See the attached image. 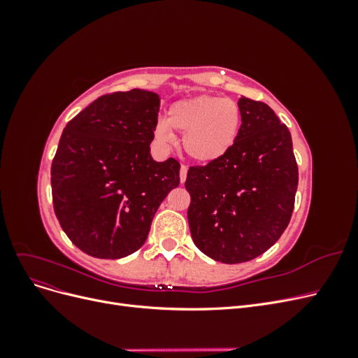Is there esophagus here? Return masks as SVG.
Returning a JSON list of instances; mask_svg holds the SVG:
<instances>
[{
    "instance_id": "1",
    "label": "esophagus",
    "mask_w": 358,
    "mask_h": 358,
    "mask_svg": "<svg viewBox=\"0 0 358 358\" xmlns=\"http://www.w3.org/2000/svg\"><path fill=\"white\" fill-rule=\"evenodd\" d=\"M187 173H188V167H187V166H180V171H179L180 183L185 182V179H187Z\"/></svg>"
}]
</instances>
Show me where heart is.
I'll list each match as a JSON object with an SVG mask.
<instances>
[{
    "label": "heart",
    "mask_w": 358,
    "mask_h": 358,
    "mask_svg": "<svg viewBox=\"0 0 358 358\" xmlns=\"http://www.w3.org/2000/svg\"><path fill=\"white\" fill-rule=\"evenodd\" d=\"M242 128L239 104L218 95L200 94L173 103L154 128V138L162 148L176 143L175 131L183 134L182 146L187 155L210 164L230 152Z\"/></svg>",
    "instance_id": "b5f03b06"
}]
</instances>
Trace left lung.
Instances as JSON below:
<instances>
[{"label": "left lung", "instance_id": "8db88e82", "mask_svg": "<svg viewBox=\"0 0 358 358\" xmlns=\"http://www.w3.org/2000/svg\"><path fill=\"white\" fill-rule=\"evenodd\" d=\"M242 128L230 152L189 167L191 237L203 254L225 264L266 252L294 209L297 162L288 128L266 103L242 96Z\"/></svg>", "mask_w": 358, "mask_h": 358}]
</instances>
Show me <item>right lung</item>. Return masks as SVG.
<instances>
[{
	"instance_id": "right-lung-1",
	"label": "right lung",
	"mask_w": 358,
	"mask_h": 358,
	"mask_svg": "<svg viewBox=\"0 0 358 358\" xmlns=\"http://www.w3.org/2000/svg\"><path fill=\"white\" fill-rule=\"evenodd\" d=\"M158 110L155 92H113L64 128L50 169L53 209L85 254L116 259L136 252L159 204L179 185V162L150 155Z\"/></svg>"
}]
</instances>
